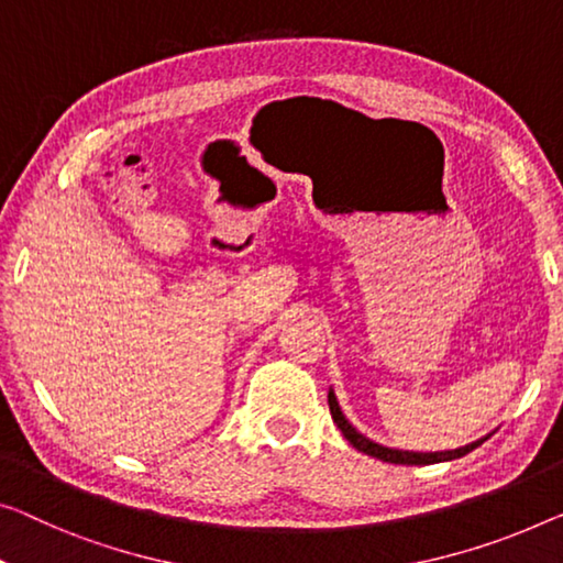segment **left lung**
Masks as SVG:
<instances>
[{"mask_svg":"<svg viewBox=\"0 0 563 563\" xmlns=\"http://www.w3.org/2000/svg\"><path fill=\"white\" fill-rule=\"evenodd\" d=\"M329 407H331L333 422L339 424V430L343 432V438H346L351 444H354L358 452H364V455H372L376 460H384V463H394V465H434V463H448V460L465 457L467 452H473L475 448H481V444L490 438V434H485V438L470 442V444H463V448L440 450V452L397 450V448H387V444H379V442L368 440L366 434L358 432L356 427L349 422L346 415L341 412V405H339V399H335V391L333 389H329Z\"/></svg>","mask_w":563,"mask_h":563,"instance_id":"left-lung-1","label":"left lung"}]
</instances>
